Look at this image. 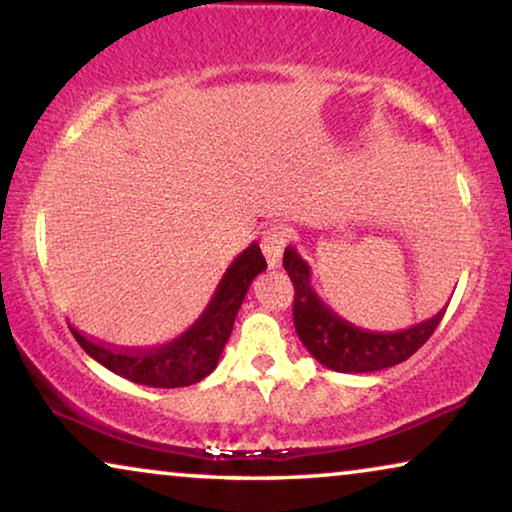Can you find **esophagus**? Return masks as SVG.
<instances>
[{"label":"esophagus","instance_id":"esophagus-1","mask_svg":"<svg viewBox=\"0 0 512 512\" xmlns=\"http://www.w3.org/2000/svg\"><path fill=\"white\" fill-rule=\"evenodd\" d=\"M286 244H289V230L284 226H270L268 230H263L261 249H263V256L268 258V265L272 270L282 265Z\"/></svg>","mask_w":512,"mask_h":512}]
</instances>
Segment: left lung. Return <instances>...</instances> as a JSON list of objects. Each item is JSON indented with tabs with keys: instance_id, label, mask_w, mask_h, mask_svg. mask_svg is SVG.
Returning a JSON list of instances; mask_svg holds the SVG:
<instances>
[{
	"instance_id": "left-lung-1",
	"label": "left lung",
	"mask_w": 512,
	"mask_h": 512,
	"mask_svg": "<svg viewBox=\"0 0 512 512\" xmlns=\"http://www.w3.org/2000/svg\"><path fill=\"white\" fill-rule=\"evenodd\" d=\"M284 270L289 272L296 298H293V324L303 345L321 366L338 373H375L403 363L431 338L443 319L445 307L436 317L396 333H373L349 324L335 314L312 286L307 261L293 247L284 251Z\"/></svg>"
}]
</instances>
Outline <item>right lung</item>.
I'll return each instance as SVG.
<instances>
[{"label": "right lung", "instance_id": "obj_1", "mask_svg": "<svg viewBox=\"0 0 512 512\" xmlns=\"http://www.w3.org/2000/svg\"><path fill=\"white\" fill-rule=\"evenodd\" d=\"M265 268H268V263L261 254V247L251 242L223 272L212 300L198 321L191 328H186L179 338L160 347L118 349L97 345L74 328L72 335L83 347V352L125 380L158 389L188 387V384L205 380L216 368L230 331H233L237 310H240L254 277L261 275Z\"/></svg>", "mask_w": 512, "mask_h": 512}]
</instances>
